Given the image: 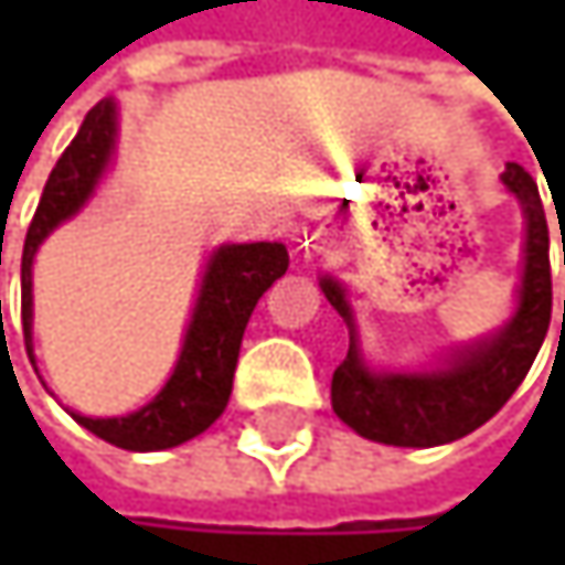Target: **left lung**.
Instances as JSON below:
<instances>
[{
	"mask_svg": "<svg viewBox=\"0 0 565 565\" xmlns=\"http://www.w3.org/2000/svg\"><path fill=\"white\" fill-rule=\"evenodd\" d=\"M504 185L520 199L526 215V252H523L526 258H523L520 307L513 320L494 340H484L458 353V360L448 370L418 373V376L370 373L356 353V340L350 337V353L333 370L330 398H333V412L363 438L398 445V448H431L465 438L468 431L494 418L510 395L516 393L523 376L530 373L543 347V337L550 330V310H553L550 225L540 202V189L530 172L516 163H508ZM320 287L327 300L337 307V313L353 327V313L343 297V287L330 278H323Z\"/></svg>",
	"mask_w": 565,
	"mask_h": 565,
	"instance_id": "1",
	"label": "left lung"
}]
</instances>
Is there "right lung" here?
<instances>
[{
  "label": "right lung",
  "instance_id": "add662e5",
  "mask_svg": "<svg viewBox=\"0 0 565 565\" xmlns=\"http://www.w3.org/2000/svg\"><path fill=\"white\" fill-rule=\"evenodd\" d=\"M117 134V110L100 100L87 110L77 137L61 153L45 182L42 202L25 235L22 252V337L32 360V258L45 235L71 218L94 192L110 160ZM287 271V248L278 242L225 245L212 255L199 303L175 363V373L150 405L124 418L74 415L77 425L127 451H163L202 435L228 405L238 366L242 337L258 297ZM35 363V360H32Z\"/></svg>",
  "mask_w": 565,
  "mask_h": 565
}]
</instances>
